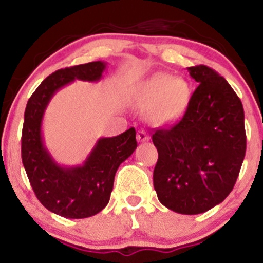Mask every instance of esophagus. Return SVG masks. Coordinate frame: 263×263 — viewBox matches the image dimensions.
<instances>
[{"label": "esophagus", "mask_w": 263, "mask_h": 263, "mask_svg": "<svg viewBox=\"0 0 263 263\" xmlns=\"http://www.w3.org/2000/svg\"><path fill=\"white\" fill-rule=\"evenodd\" d=\"M137 141L138 142L149 141V135L147 134V131H144V129H140V131L137 132Z\"/></svg>", "instance_id": "esophagus-1"}]
</instances>
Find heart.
I'll return each mask as SVG.
<instances>
[{"label": "heart", "mask_w": 263, "mask_h": 263, "mask_svg": "<svg viewBox=\"0 0 263 263\" xmlns=\"http://www.w3.org/2000/svg\"><path fill=\"white\" fill-rule=\"evenodd\" d=\"M189 101L188 81L165 73L153 75L135 96L137 108L148 112L149 121L159 126L177 122L186 111Z\"/></svg>", "instance_id": "obj_1"}]
</instances>
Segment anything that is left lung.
Masks as SVG:
<instances>
[{"instance_id": "left-lung-1", "label": "left lung", "mask_w": 263, "mask_h": 263, "mask_svg": "<svg viewBox=\"0 0 263 263\" xmlns=\"http://www.w3.org/2000/svg\"><path fill=\"white\" fill-rule=\"evenodd\" d=\"M189 74L199 85L183 119L152 136L158 151L153 185L165 208L197 215L224 201L236 183L246 152L245 115L216 71L198 65Z\"/></svg>"}]
</instances>
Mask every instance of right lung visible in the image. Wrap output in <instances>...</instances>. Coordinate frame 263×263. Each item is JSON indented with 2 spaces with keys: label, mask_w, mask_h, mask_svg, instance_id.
I'll list each match as a JSON object with an SVG mask.
<instances>
[{
  "label": "right lung",
  "mask_w": 263,
  "mask_h": 263,
  "mask_svg": "<svg viewBox=\"0 0 263 263\" xmlns=\"http://www.w3.org/2000/svg\"><path fill=\"white\" fill-rule=\"evenodd\" d=\"M106 62H91L57 70L42 81L27 102L22 131V162L38 200L48 210L68 219L96 215L106 206L115 174L135 149L136 129L101 137L79 165L59 164L44 143L42 123L53 96L74 80H101Z\"/></svg>",
  "instance_id": "1"
}]
</instances>
